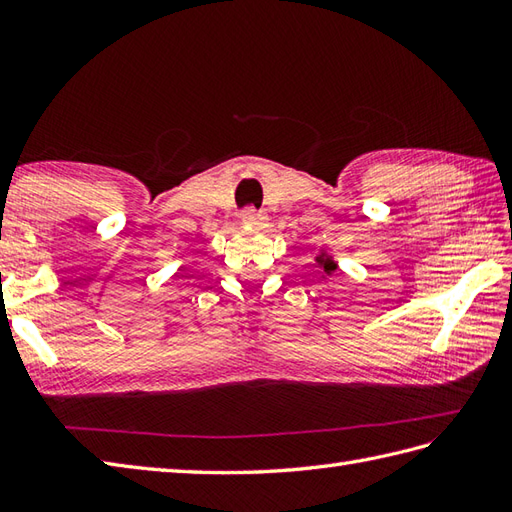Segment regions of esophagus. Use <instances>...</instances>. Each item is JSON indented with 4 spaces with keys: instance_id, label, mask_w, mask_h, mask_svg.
Returning a JSON list of instances; mask_svg holds the SVG:
<instances>
[{
    "instance_id": "34e87169",
    "label": "esophagus",
    "mask_w": 512,
    "mask_h": 512,
    "mask_svg": "<svg viewBox=\"0 0 512 512\" xmlns=\"http://www.w3.org/2000/svg\"><path fill=\"white\" fill-rule=\"evenodd\" d=\"M242 222L248 226H264L266 224V215L262 211L253 209V206H248V209L242 211Z\"/></svg>"
}]
</instances>
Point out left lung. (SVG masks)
Returning a JSON list of instances; mask_svg holds the SVG:
<instances>
[{"instance_id": "left-lung-1", "label": "left lung", "mask_w": 512, "mask_h": 512, "mask_svg": "<svg viewBox=\"0 0 512 512\" xmlns=\"http://www.w3.org/2000/svg\"><path fill=\"white\" fill-rule=\"evenodd\" d=\"M317 264L323 270V275H328V277L336 270V262L332 259V255L325 253V250H321V255H317Z\"/></svg>"}]
</instances>
